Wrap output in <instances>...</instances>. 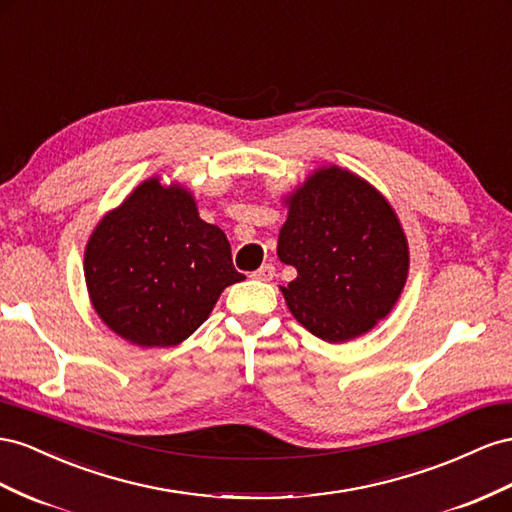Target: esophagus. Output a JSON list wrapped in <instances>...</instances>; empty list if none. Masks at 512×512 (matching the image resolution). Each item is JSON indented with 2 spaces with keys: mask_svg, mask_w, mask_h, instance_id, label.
I'll return each mask as SVG.
<instances>
[{
  "mask_svg": "<svg viewBox=\"0 0 512 512\" xmlns=\"http://www.w3.org/2000/svg\"><path fill=\"white\" fill-rule=\"evenodd\" d=\"M273 275H275V267L271 265V262H265V265H262L258 271L252 273V278L262 280V282H269V280H273Z\"/></svg>",
  "mask_w": 512,
  "mask_h": 512,
  "instance_id": "obj_1",
  "label": "esophagus"
}]
</instances>
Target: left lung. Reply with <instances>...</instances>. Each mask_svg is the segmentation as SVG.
I'll return each instance as SVG.
<instances>
[{"instance_id": "1", "label": "left lung", "mask_w": 512, "mask_h": 512, "mask_svg": "<svg viewBox=\"0 0 512 512\" xmlns=\"http://www.w3.org/2000/svg\"><path fill=\"white\" fill-rule=\"evenodd\" d=\"M278 256L297 269L280 286L295 319L327 342L366 334L407 280L409 250L392 206L362 178L319 170L288 200Z\"/></svg>"}]
</instances>
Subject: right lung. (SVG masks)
<instances>
[{
  "label": "right lung",
  "mask_w": 512,
  "mask_h": 512,
  "mask_svg": "<svg viewBox=\"0 0 512 512\" xmlns=\"http://www.w3.org/2000/svg\"><path fill=\"white\" fill-rule=\"evenodd\" d=\"M86 284L109 329L140 347H174L245 275L226 234L200 219L181 187L142 183L103 217L86 247Z\"/></svg>",
  "instance_id": "obj_1"
}]
</instances>
